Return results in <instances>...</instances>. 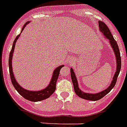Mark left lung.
I'll use <instances>...</instances> for the list:
<instances>
[{
    "mask_svg": "<svg viewBox=\"0 0 127 127\" xmlns=\"http://www.w3.org/2000/svg\"><path fill=\"white\" fill-rule=\"evenodd\" d=\"M98 27H99V29H100V31H101V32L103 34V35L106 38V39L109 40V42H110L112 48H113V51L115 52V57H116L117 68H116V72H115V75L113 76V81L111 82L110 86L107 89H106L104 91H102L100 92V93H98L92 94L84 93L79 88L78 81H77L76 77L75 76V74H74V70H73L72 68H70V76H71L72 84H73V86H74V92L76 94V95H78L79 97H81V98H83V99H86V100H93V101L100 100V98L104 97L106 94L109 93V92L113 89V88L115 87V84L117 83L118 76L119 74L121 68V55H120L119 48V46H118L117 42L114 39V38H113L111 31H110V30H109V29L106 26L105 23H104L102 21H99L98 22Z\"/></svg>",
    "mask_w": 127,
    "mask_h": 127,
    "instance_id": "obj_1",
    "label": "left lung"
}]
</instances>
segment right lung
Returning a JSON list of instances; mask_svg holds the SVG:
<instances>
[{"instance_id":"add662e5","label":"right lung","mask_w":127,"mask_h":127,"mask_svg":"<svg viewBox=\"0 0 127 127\" xmlns=\"http://www.w3.org/2000/svg\"><path fill=\"white\" fill-rule=\"evenodd\" d=\"M29 23H30V21H28V22H27L24 25L23 29H22V31H21V32L24 30L25 27H26V25ZM20 35H21V34H18L16 37V38L14 39L13 44H12V49H11V51L10 52L9 59H8V66H9V72L10 79H11V82L12 83V85L14 86V89L17 91L18 93L20 94L22 96H23L24 98H26L27 100H30V101H33V102H37V101L44 100L46 98H48L49 96H51L54 93V92L55 91L56 84H57L58 77L59 76L60 70H61L62 68L63 67L64 65H61L59 66H58L54 70L51 82L49 83V85L46 87V88H45L44 89L40 90V91H28V90L25 89L24 88L21 87L20 85H18V83L16 82V79L14 78V74H13V72H12V59L13 53H14V46H15L16 40L18 38V37L20 36Z\"/></svg>"}]
</instances>
